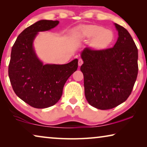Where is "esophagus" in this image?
I'll list each match as a JSON object with an SVG mask.
<instances>
[{"label":"esophagus","instance_id":"34e87169","mask_svg":"<svg viewBox=\"0 0 147 147\" xmlns=\"http://www.w3.org/2000/svg\"><path fill=\"white\" fill-rule=\"evenodd\" d=\"M83 63H84L83 59H81V58H80V59H78V65H79V66H81L83 64Z\"/></svg>","mask_w":147,"mask_h":147}]
</instances>
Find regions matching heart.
<instances>
[{
    "instance_id": "1",
    "label": "heart",
    "mask_w": 147,
    "mask_h": 147,
    "mask_svg": "<svg viewBox=\"0 0 147 147\" xmlns=\"http://www.w3.org/2000/svg\"><path fill=\"white\" fill-rule=\"evenodd\" d=\"M78 31L84 38L91 39V46L94 49H104L113 43L114 33L109 29L98 25H86L79 27Z\"/></svg>"
}]
</instances>
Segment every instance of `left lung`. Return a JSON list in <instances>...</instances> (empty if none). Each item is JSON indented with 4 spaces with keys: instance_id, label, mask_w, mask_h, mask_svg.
<instances>
[{
    "instance_id": "1",
    "label": "left lung",
    "mask_w": 147,
    "mask_h": 147,
    "mask_svg": "<svg viewBox=\"0 0 147 147\" xmlns=\"http://www.w3.org/2000/svg\"><path fill=\"white\" fill-rule=\"evenodd\" d=\"M119 38L113 47L82 52L85 96L94 108L106 110L124 102L132 91L138 73V51L132 38L115 23Z\"/></svg>"
}]
</instances>
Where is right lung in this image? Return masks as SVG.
<instances>
[{
  "mask_svg": "<svg viewBox=\"0 0 147 147\" xmlns=\"http://www.w3.org/2000/svg\"><path fill=\"white\" fill-rule=\"evenodd\" d=\"M58 21L41 20L24 29L11 49L8 75L17 96L35 108L57 103L66 81L78 68V59L64 65H43L37 57L33 41L39 32L49 30Z\"/></svg>",
  "mask_w": 147,
  "mask_h": 147,
  "instance_id": "right-lung-1",
  "label": "right lung"
}]
</instances>
